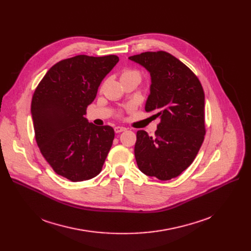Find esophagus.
<instances>
[{"label":"esophagus","mask_w":251,"mask_h":251,"mask_svg":"<svg viewBox=\"0 0 251 251\" xmlns=\"http://www.w3.org/2000/svg\"><path fill=\"white\" fill-rule=\"evenodd\" d=\"M114 130H115L116 133H121V132H123V131L126 130V128L123 127V126H116V127L114 128Z\"/></svg>","instance_id":"1"}]
</instances>
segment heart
<instances>
[{
    "label": "heart",
    "mask_w": 251,
    "mask_h": 251,
    "mask_svg": "<svg viewBox=\"0 0 251 251\" xmlns=\"http://www.w3.org/2000/svg\"><path fill=\"white\" fill-rule=\"evenodd\" d=\"M141 79V73L136 69H126L121 74V80H134L137 83Z\"/></svg>",
    "instance_id": "heart-1"
}]
</instances>
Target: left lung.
<instances>
[{
	"mask_svg": "<svg viewBox=\"0 0 251 251\" xmlns=\"http://www.w3.org/2000/svg\"><path fill=\"white\" fill-rule=\"evenodd\" d=\"M151 74L147 112L161 123L155 136L138 130L134 154L143 174L166 181L179 176L195 159L204 139V92L194 73L167 51L131 56Z\"/></svg>",
	"mask_w": 251,
	"mask_h": 251,
	"instance_id": "8db88e82",
	"label": "left lung"
}]
</instances>
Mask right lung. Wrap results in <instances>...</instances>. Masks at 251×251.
Wrapping results in <instances>:
<instances>
[{
  "label": "right lung",
  "mask_w": 251,
  "mask_h": 251,
  "mask_svg": "<svg viewBox=\"0 0 251 251\" xmlns=\"http://www.w3.org/2000/svg\"><path fill=\"white\" fill-rule=\"evenodd\" d=\"M115 55L65 59L47 72L31 100L36 143L55 172L72 182L100 174L115 132L84 117L102 79L115 67Z\"/></svg>",
  "instance_id": "1"
}]
</instances>
